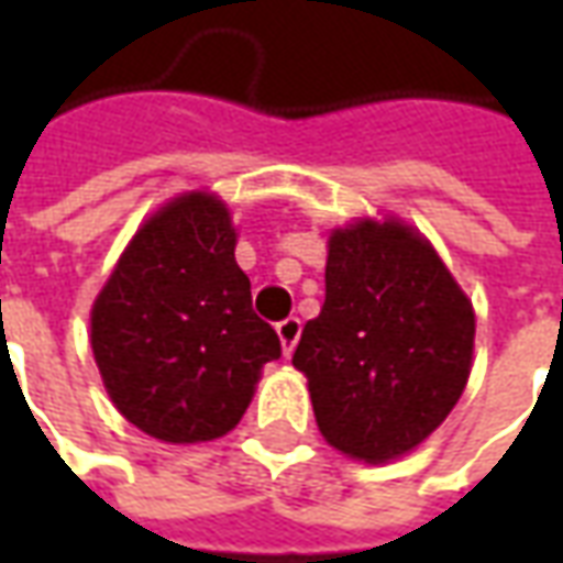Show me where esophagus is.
<instances>
[{"label":"esophagus","mask_w":563,"mask_h":563,"mask_svg":"<svg viewBox=\"0 0 563 563\" xmlns=\"http://www.w3.org/2000/svg\"><path fill=\"white\" fill-rule=\"evenodd\" d=\"M277 334H280L283 353L289 355L295 350V343L301 338V319L298 317H286L283 322H277Z\"/></svg>","instance_id":"obj_1"}]
</instances>
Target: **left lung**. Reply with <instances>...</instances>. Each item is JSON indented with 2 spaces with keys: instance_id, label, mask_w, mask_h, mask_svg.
Returning a JSON list of instances; mask_svg holds the SVG:
<instances>
[{
  "instance_id": "8db88e82",
  "label": "left lung",
  "mask_w": 563,
  "mask_h": 563,
  "mask_svg": "<svg viewBox=\"0 0 563 563\" xmlns=\"http://www.w3.org/2000/svg\"><path fill=\"white\" fill-rule=\"evenodd\" d=\"M473 331L471 301L413 229L331 234L325 305L292 355L322 437L371 464L419 446L467 386Z\"/></svg>"
}]
</instances>
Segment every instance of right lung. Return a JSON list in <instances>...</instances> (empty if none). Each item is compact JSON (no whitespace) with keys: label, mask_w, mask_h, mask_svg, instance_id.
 Listing matches in <instances>:
<instances>
[{"label":"right lung","mask_w":563,"mask_h":563,"mask_svg":"<svg viewBox=\"0 0 563 563\" xmlns=\"http://www.w3.org/2000/svg\"><path fill=\"white\" fill-rule=\"evenodd\" d=\"M92 353L117 410L165 443L232 431L280 338L253 310L222 201L174 198L135 234L92 307Z\"/></svg>","instance_id":"obj_1"}]
</instances>
